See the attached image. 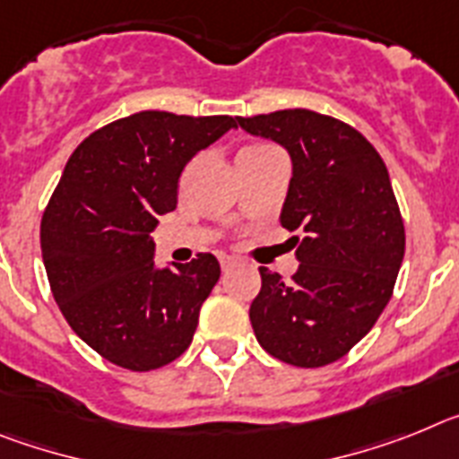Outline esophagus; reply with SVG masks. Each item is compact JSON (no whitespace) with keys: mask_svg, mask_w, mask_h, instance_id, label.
<instances>
[{"mask_svg":"<svg viewBox=\"0 0 459 459\" xmlns=\"http://www.w3.org/2000/svg\"><path fill=\"white\" fill-rule=\"evenodd\" d=\"M219 265H221V270H224V273H229V270H233L235 265H238V258L221 254V256H219Z\"/></svg>","mask_w":459,"mask_h":459,"instance_id":"esophagus-1","label":"esophagus"}]
</instances>
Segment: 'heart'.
<instances>
[{
    "label": "heart",
    "instance_id": "heart-1",
    "mask_svg": "<svg viewBox=\"0 0 459 459\" xmlns=\"http://www.w3.org/2000/svg\"><path fill=\"white\" fill-rule=\"evenodd\" d=\"M268 150H273V145H265V143H252V145H245L238 152V159H252V157H258V154L268 152Z\"/></svg>",
    "mask_w": 459,
    "mask_h": 459
}]
</instances>
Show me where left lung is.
<instances>
[{
  "mask_svg": "<svg viewBox=\"0 0 459 459\" xmlns=\"http://www.w3.org/2000/svg\"><path fill=\"white\" fill-rule=\"evenodd\" d=\"M293 161L281 226L298 247L289 281L261 270L249 307L256 340L296 368L346 356L388 305L404 258V221L388 169L358 129L307 108L238 117Z\"/></svg>",
  "mask_w": 459,
  "mask_h": 459,
  "instance_id": "obj_1",
  "label": "left lung"
}]
</instances>
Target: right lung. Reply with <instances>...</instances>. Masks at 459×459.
Segmentation results:
<instances>
[{"label":"right lung","mask_w":459,"mask_h":459,"mask_svg":"<svg viewBox=\"0 0 459 459\" xmlns=\"http://www.w3.org/2000/svg\"><path fill=\"white\" fill-rule=\"evenodd\" d=\"M238 125L230 115L143 110L90 134L41 219L48 281L66 324L117 368L150 372L189 349L219 261L154 268L152 230L178 207L186 163Z\"/></svg>","instance_id":"obj_1"}]
</instances>
